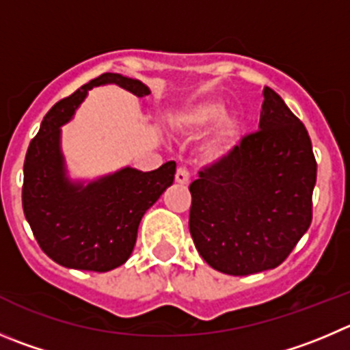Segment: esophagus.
Wrapping results in <instances>:
<instances>
[{
	"label": "esophagus",
	"instance_id": "esophagus-1",
	"mask_svg": "<svg viewBox=\"0 0 350 350\" xmlns=\"http://www.w3.org/2000/svg\"><path fill=\"white\" fill-rule=\"evenodd\" d=\"M176 183H178V185H188V183H190V172H188V169L179 167L178 171H176Z\"/></svg>",
	"mask_w": 350,
	"mask_h": 350
}]
</instances>
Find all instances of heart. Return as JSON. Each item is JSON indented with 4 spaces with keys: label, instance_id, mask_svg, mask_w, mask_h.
<instances>
[{
    "label": "heart",
    "instance_id": "1",
    "mask_svg": "<svg viewBox=\"0 0 350 350\" xmlns=\"http://www.w3.org/2000/svg\"><path fill=\"white\" fill-rule=\"evenodd\" d=\"M228 105L224 100L205 96L190 101L176 112L172 129L183 136H198L211 129V135L202 143V157L208 164L226 160L237 150L243 133V122L237 116H226Z\"/></svg>",
    "mask_w": 350,
    "mask_h": 350
}]
</instances>
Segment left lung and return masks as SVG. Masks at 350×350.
<instances>
[{
  "label": "left lung",
  "mask_w": 350,
  "mask_h": 350,
  "mask_svg": "<svg viewBox=\"0 0 350 350\" xmlns=\"http://www.w3.org/2000/svg\"><path fill=\"white\" fill-rule=\"evenodd\" d=\"M259 131L190 185V233L202 259L224 274L274 269L309 230L316 159L304 124L271 88Z\"/></svg>",
  "instance_id": "obj_1"
}]
</instances>
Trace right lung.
I'll use <instances>...</instances> for the list:
<instances>
[{
    "label": "right lung",
    "instance_id": "add662e5",
    "mask_svg": "<svg viewBox=\"0 0 350 350\" xmlns=\"http://www.w3.org/2000/svg\"><path fill=\"white\" fill-rule=\"evenodd\" d=\"M116 84L135 96L150 90L142 81L107 72L51 107L24 162L22 205L42 252L64 267L116 269L135 249L142 217L174 181L176 162L150 172L126 165L96 179H72L62 152V126L74 117L88 91Z\"/></svg>",
    "mask_w": 350,
    "mask_h": 350
}]
</instances>
